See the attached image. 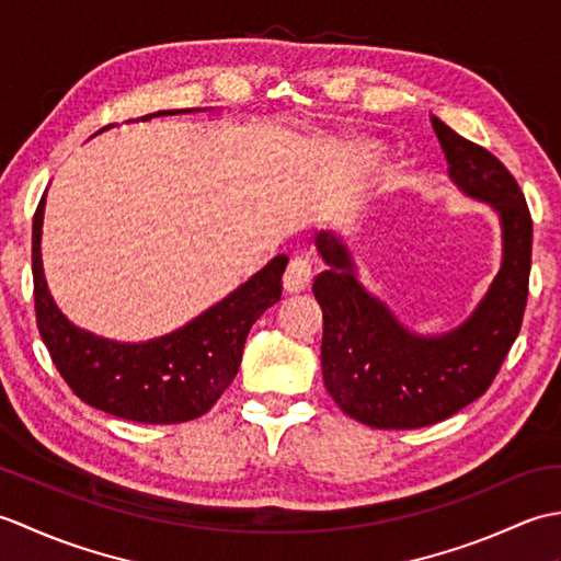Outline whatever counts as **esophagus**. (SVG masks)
<instances>
[{
	"label": "esophagus",
	"instance_id": "esophagus-1",
	"mask_svg": "<svg viewBox=\"0 0 561 561\" xmlns=\"http://www.w3.org/2000/svg\"><path fill=\"white\" fill-rule=\"evenodd\" d=\"M311 262H308V257L304 255H294L289 260L287 270H284V289H287L289 294H299L304 291L308 284H311Z\"/></svg>",
	"mask_w": 561,
	"mask_h": 561
}]
</instances>
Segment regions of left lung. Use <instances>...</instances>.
<instances>
[{
  "label": "left lung",
  "mask_w": 561,
  "mask_h": 561,
  "mask_svg": "<svg viewBox=\"0 0 561 561\" xmlns=\"http://www.w3.org/2000/svg\"><path fill=\"white\" fill-rule=\"evenodd\" d=\"M465 193L490 202L504 226V265L468 323L436 340L412 337L383 304L354 279L335 238L318 236L330 267L313 279L323 308L325 388L344 414L374 428H420L448 420L484 396L516 342L528 301L533 219L516 178L494 153L453 133L434 117Z\"/></svg>",
  "instance_id": "obj_1"
}]
</instances>
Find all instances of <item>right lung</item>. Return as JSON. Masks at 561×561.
Instances as JSON below:
<instances>
[{
    "instance_id": "1",
    "label": "right lung",
    "mask_w": 561,
    "mask_h": 561,
    "mask_svg": "<svg viewBox=\"0 0 561 561\" xmlns=\"http://www.w3.org/2000/svg\"><path fill=\"white\" fill-rule=\"evenodd\" d=\"M169 113L141 115V121ZM43 199L33 217L35 323L71 392L91 408L141 424H181L209 412L233 383L250 328L279 301L287 257H274L243 287L169 337L147 344L105 342L71 325L47 291L41 260Z\"/></svg>"
}]
</instances>
